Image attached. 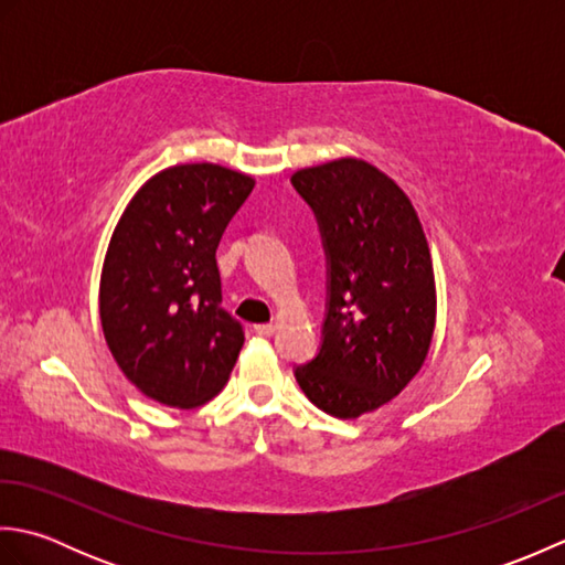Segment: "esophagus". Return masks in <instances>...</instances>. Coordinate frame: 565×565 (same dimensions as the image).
<instances>
[{
  "label": "esophagus",
  "instance_id": "1",
  "mask_svg": "<svg viewBox=\"0 0 565 565\" xmlns=\"http://www.w3.org/2000/svg\"><path fill=\"white\" fill-rule=\"evenodd\" d=\"M274 330H276L274 322H262V326H255V332L259 334V338H271Z\"/></svg>",
  "mask_w": 565,
  "mask_h": 565
}]
</instances>
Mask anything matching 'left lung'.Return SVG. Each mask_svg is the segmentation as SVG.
Returning a JSON list of instances; mask_svg holds the SVG:
<instances>
[{"label": "left lung", "mask_w": 565, "mask_h": 565, "mask_svg": "<svg viewBox=\"0 0 565 565\" xmlns=\"http://www.w3.org/2000/svg\"><path fill=\"white\" fill-rule=\"evenodd\" d=\"M291 182L316 211L330 259L322 344L296 381L322 413L356 419L425 364L437 326L429 243L411 196L366 160L303 167Z\"/></svg>", "instance_id": "obj_1"}]
</instances>
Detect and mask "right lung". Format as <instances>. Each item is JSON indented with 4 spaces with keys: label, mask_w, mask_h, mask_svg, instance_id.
Segmentation results:
<instances>
[{
    "label": "right lung",
    "mask_w": 565,
    "mask_h": 565,
    "mask_svg": "<svg viewBox=\"0 0 565 565\" xmlns=\"http://www.w3.org/2000/svg\"><path fill=\"white\" fill-rule=\"evenodd\" d=\"M255 177L213 162L172 164L118 218L99 281L104 340L150 401L189 411L231 379L245 332L221 308L215 249Z\"/></svg>",
    "instance_id": "1"
}]
</instances>
